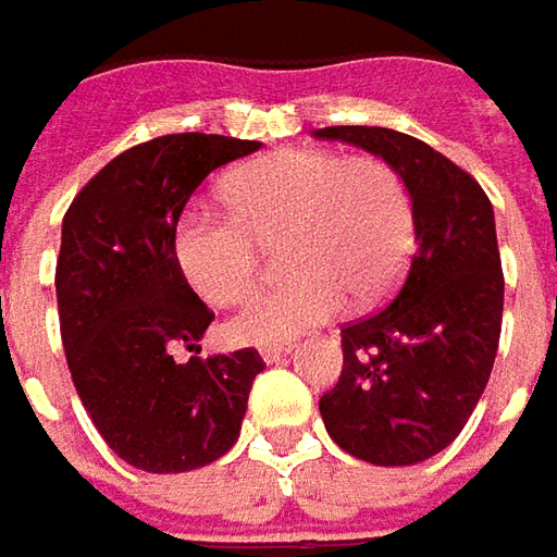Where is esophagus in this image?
Wrapping results in <instances>:
<instances>
[{
	"label": "esophagus",
	"instance_id": "esophagus-1",
	"mask_svg": "<svg viewBox=\"0 0 557 557\" xmlns=\"http://www.w3.org/2000/svg\"><path fill=\"white\" fill-rule=\"evenodd\" d=\"M289 351H293L289 345H264V348H259V355L264 363H277V360H283Z\"/></svg>",
	"mask_w": 557,
	"mask_h": 557
}]
</instances>
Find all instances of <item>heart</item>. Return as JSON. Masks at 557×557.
Instances as JSON below:
<instances>
[{"label":"heart","instance_id":"obj_1","mask_svg":"<svg viewBox=\"0 0 557 557\" xmlns=\"http://www.w3.org/2000/svg\"><path fill=\"white\" fill-rule=\"evenodd\" d=\"M234 212L190 202L172 231L184 280L209 305H231L259 280L261 243H286L296 280L249 298L227 333L246 345H277L345 308H370L407 274L416 246L412 197L400 172L375 157L280 150L227 187Z\"/></svg>","mask_w":557,"mask_h":557}]
</instances>
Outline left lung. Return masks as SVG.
Masks as SVG:
<instances>
[{"label":"left lung","mask_w":557,"mask_h":557,"mask_svg":"<svg viewBox=\"0 0 557 557\" xmlns=\"http://www.w3.org/2000/svg\"><path fill=\"white\" fill-rule=\"evenodd\" d=\"M314 135L394 165L416 215L407 280L385 311L342 330V375L320 416L357 459L416 466L456 441L496 360L506 283L493 206L469 172L404 132L326 125Z\"/></svg>","instance_id":"left-lung-1"}]
</instances>
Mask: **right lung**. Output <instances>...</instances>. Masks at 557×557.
I'll use <instances>...</instances> for the list:
<instances>
[{"label":"right lung","mask_w":557,"mask_h":557,"mask_svg":"<svg viewBox=\"0 0 557 557\" xmlns=\"http://www.w3.org/2000/svg\"><path fill=\"white\" fill-rule=\"evenodd\" d=\"M261 141L163 135L120 153L79 190L61 224L58 314L76 394L123 462L178 474L240 437L259 351L200 355L212 311L172 256V231L209 172Z\"/></svg>","instance_id":"obj_1"}]
</instances>
